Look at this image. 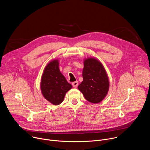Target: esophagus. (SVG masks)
Here are the masks:
<instances>
[{
	"instance_id": "obj_1",
	"label": "esophagus",
	"mask_w": 150,
	"mask_h": 150,
	"mask_svg": "<svg viewBox=\"0 0 150 150\" xmlns=\"http://www.w3.org/2000/svg\"><path fill=\"white\" fill-rule=\"evenodd\" d=\"M72 84V86H73L74 87L76 88V87H77V86L78 85V81H75V82H73Z\"/></svg>"
}]
</instances>
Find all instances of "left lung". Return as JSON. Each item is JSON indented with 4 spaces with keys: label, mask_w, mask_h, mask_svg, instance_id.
I'll return each mask as SVG.
<instances>
[{
    "label": "left lung",
    "mask_w": 150,
    "mask_h": 150,
    "mask_svg": "<svg viewBox=\"0 0 150 150\" xmlns=\"http://www.w3.org/2000/svg\"><path fill=\"white\" fill-rule=\"evenodd\" d=\"M83 65V81L78 88L87 101L98 103L108 94L109 88L108 76L101 63L94 58L85 59Z\"/></svg>",
    "instance_id": "1"
}]
</instances>
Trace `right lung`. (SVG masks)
Instances as JSON below:
<instances>
[{"label": "right lung", "mask_w": 150, "mask_h": 150, "mask_svg": "<svg viewBox=\"0 0 150 150\" xmlns=\"http://www.w3.org/2000/svg\"><path fill=\"white\" fill-rule=\"evenodd\" d=\"M72 87L60 73L58 60L50 62L46 67L41 77V90L45 98L53 104L59 105Z\"/></svg>", "instance_id": "right-lung-1"}]
</instances>
